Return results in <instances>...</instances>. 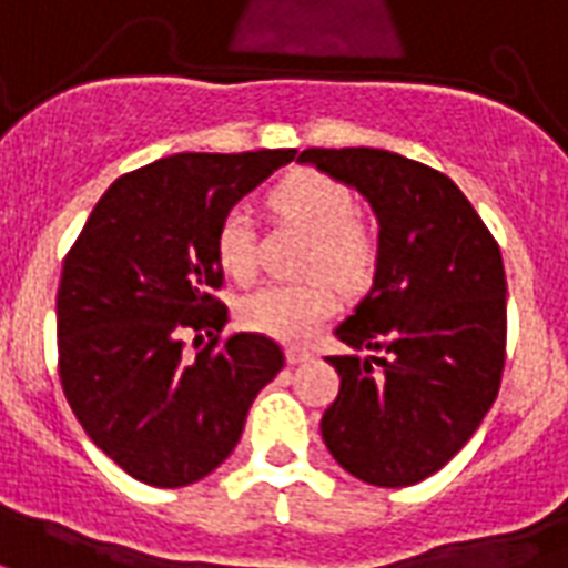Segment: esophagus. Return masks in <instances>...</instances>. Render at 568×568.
Returning <instances> with one entry per match:
<instances>
[{
	"label": "esophagus",
	"instance_id": "obj_1",
	"mask_svg": "<svg viewBox=\"0 0 568 568\" xmlns=\"http://www.w3.org/2000/svg\"><path fill=\"white\" fill-rule=\"evenodd\" d=\"M311 358H314V355L307 353V349H293V346L287 349V364H302V362H311Z\"/></svg>",
	"mask_w": 568,
	"mask_h": 568
}]
</instances>
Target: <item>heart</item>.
I'll use <instances>...</instances> for the list:
<instances>
[{
    "mask_svg": "<svg viewBox=\"0 0 568 568\" xmlns=\"http://www.w3.org/2000/svg\"><path fill=\"white\" fill-rule=\"evenodd\" d=\"M272 206L287 222L314 234L305 272L328 275L346 290H362L376 272L379 236L355 213V192L344 180L323 171H296L272 189ZM215 257L234 281H252L257 272V240L252 215L234 206L215 227ZM337 311V293L327 278L302 284H266L240 305V320L257 334L302 344L314 337Z\"/></svg>",
    "mask_w": 568,
    "mask_h": 568,
    "instance_id": "heart-1",
    "label": "heart"
}]
</instances>
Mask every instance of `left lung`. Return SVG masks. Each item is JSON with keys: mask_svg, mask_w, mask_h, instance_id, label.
<instances>
[{"mask_svg": "<svg viewBox=\"0 0 568 568\" xmlns=\"http://www.w3.org/2000/svg\"><path fill=\"white\" fill-rule=\"evenodd\" d=\"M379 219L373 287L334 328L341 390L320 429L337 465L399 489L450 463L491 408L507 349V275L471 201L442 171L376 148H307Z\"/></svg>", "mask_w": 568, "mask_h": 568, "instance_id": "8db88e82", "label": "left lung"}]
</instances>
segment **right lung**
I'll use <instances>...</instances> for the list:
<instances>
[{"mask_svg": "<svg viewBox=\"0 0 568 568\" xmlns=\"http://www.w3.org/2000/svg\"><path fill=\"white\" fill-rule=\"evenodd\" d=\"M296 151L178 153L118 178L64 257L59 376L73 415L130 477L180 489L231 456L281 346L240 332L183 355V332H222L215 227Z\"/></svg>", "mask_w": 568, "mask_h": 568, "instance_id": "right-lung-1", "label": "right lung"}]
</instances>
